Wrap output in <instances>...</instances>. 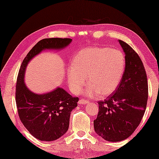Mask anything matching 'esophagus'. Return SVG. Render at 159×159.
I'll return each mask as SVG.
<instances>
[{"label":"esophagus","mask_w":159,"mask_h":159,"mask_svg":"<svg viewBox=\"0 0 159 159\" xmlns=\"http://www.w3.org/2000/svg\"><path fill=\"white\" fill-rule=\"evenodd\" d=\"M88 102H89V101H88L84 99V98H82V99H80L79 101V102H78V103H79V104H86V103H88Z\"/></svg>","instance_id":"34e87169"}]
</instances>
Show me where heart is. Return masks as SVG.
<instances>
[{
	"instance_id": "b5f03b06",
	"label": "heart",
	"mask_w": 159,
	"mask_h": 159,
	"mask_svg": "<svg viewBox=\"0 0 159 159\" xmlns=\"http://www.w3.org/2000/svg\"><path fill=\"white\" fill-rule=\"evenodd\" d=\"M126 66V59L120 50L108 47H92L82 49L72 60L67 79L72 92L80 93L84 90L89 97H107L113 93L120 84Z\"/></svg>"
}]
</instances>
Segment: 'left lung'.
I'll return each instance as SVG.
<instances>
[{"label": "left lung", "mask_w": 159, "mask_h": 159, "mask_svg": "<svg viewBox=\"0 0 159 159\" xmlns=\"http://www.w3.org/2000/svg\"><path fill=\"white\" fill-rule=\"evenodd\" d=\"M125 55V70L120 84L103 101H98V113L93 120L94 130L106 141L126 139L139 126L145 113L148 82L144 67L136 52L118 40Z\"/></svg>", "instance_id": "left-lung-1"}]
</instances>
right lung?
<instances>
[{"instance_id": "obj_1", "label": "right lung", "mask_w": 159, "mask_h": 159, "mask_svg": "<svg viewBox=\"0 0 159 159\" xmlns=\"http://www.w3.org/2000/svg\"><path fill=\"white\" fill-rule=\"evenodd\" d=\"M71 39H43L27 53L18 73L15 100L21 122L30 133L41 141L59 139L68 130L71 111L77 106L78 97H72L61 87L36 93L25 82V71L32 58L43 51H61L72 42Z\"/></svg>"}]
</instances>
